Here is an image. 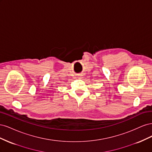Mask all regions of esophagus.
Wrapping results in <instances>:
<instances>
[{
    "instance_id": "obj_1",
    "label": "esophagus",
    "mask_w": 152,
    "mask_h": 152,
    "mask_svg": "<svg viewBox=\"0 0 152 152\" xmlns=\"http://www.w3.org/2000/svg\"><path fill=\"white\" fill-rule=\"evenodd\" d=\"M82 75L81 74H79V75H77V77L79 78V79H82Z\"/></svg>"
}]
</instances>
